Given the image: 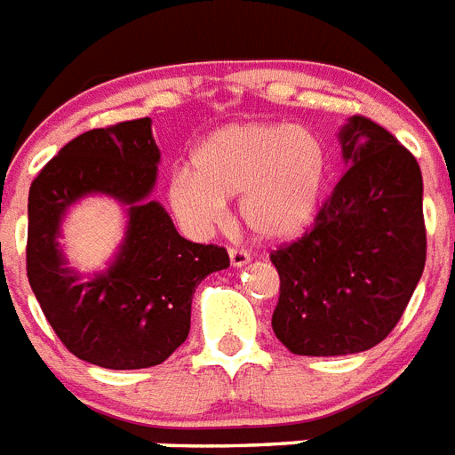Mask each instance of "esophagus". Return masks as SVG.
Returning a JSON list of instances; mask_svg holds the SVG:
<instances>
[{
    "label": "esophagus",
    "instance_id": "34e87169",
    "mask_svg": "<svg viewBox=\"0 0 455 455\" xmlns=\"http://www.w3.org/2000/svg\"><path fill=\"white\" fill-rule=\"evenodd\" d=\"M228 259H231L235 268H240V266H245L250 261V254L245 250H238V247H228Z\"/></svg>",
    "mask_w": 455,
    "mask_h": 455
}]
</instances>
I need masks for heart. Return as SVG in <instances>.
Returning <instances> with one entry per match:
<instances>
[{"label":"heart","instance_id":"b5f03b06","mask_svg":"<svg viewBox=\"0 0 455 455\" xmlns=\"http://www.w3.org/2000/svg\"><path fill=\"white\" fill-rule=\"evenodd\" d=\"M328 155L319 136L284 122L227 124L198 145L192 171H175L169 201L189 231L205 234L227 220L240 196V217L261 240H291L315 217Z\"/></svg>","mask_w":455,"mask_h":455}]
</instances>
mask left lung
Masks as SVG:
<instances>
[{"label": "left lung", "mask_w": 455, "mask_h": 455, "mask_svg": "<svg viewBox=\"0 0 455 455\" xmlns=\"http://www.w3.org/2000/svg\"><path fill=\"white\" fill-rule=\"evenodd\" d=\"M349 169L299 240L270 251L280 273L273 331L299 356L379 345L400 322L426 266L419 162L370 117L339 132Z\"/></svg>", "instance_id": "left-lung-1"}]
</instances>
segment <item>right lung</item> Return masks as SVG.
<instances>
[{
    "label": "right lung",
    "instance_id": "1",
    "mask_svg": "<svg viewBox=\"0 0 455 455\" xmlns=\"http://www.w3.org/2000/svg\"><path fill=\"white\" fill-rule=\"evenodd\" d=\"M156 164L150 117H140L76 136L29 187V286L62 345L101 368L164 363L189 335L196 286L228 268L224 247L182 238L169 212L148 198ZM92 191L127 203L130 228L114 266L80 281L63 266L56 235L63 210Z\"/></svg>",
    "mask_w": 455,
    "mask_h": 455
}]
</instances>
